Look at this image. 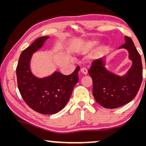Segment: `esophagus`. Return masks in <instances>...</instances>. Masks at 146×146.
<instances>
[{"mask_svg": "<svg viewBox=\"0 0 146 146\" xmlns=\"http://www.w3.org/2000/svg\"><path fill=\"white\" fill-rule=\"evenodd\" d=\"M80 71H81V73H83L84 75H86L87 73H88V71H87L86 68H82L81 70H80Z\"/></svg>", "mask_w": 146, "mask_h": 146, "instance_id": "esophagus-1", "label": "esophagus"}]
</instances>
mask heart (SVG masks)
<instances>
[{"label": "heart", "instance_id": "1", "mask_svg": "<svg viewBox=\"0 0 146 146\" xmlns=\"http://www.w3.org/2000/svg\"><path fill=\"white\" fill-rule=\"evenodd\" d=\"M95 41L90 42L88 43V44H87V46H88V47H90V46H93V45H95Z\"/></svg>", "mask_w": 146, "mask_h": 146}]
</instances>
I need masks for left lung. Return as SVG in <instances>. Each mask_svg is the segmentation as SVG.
Segmentation results:
<instances>
[{"label": "left lung", "mask_w": 146, "mask_h": 146, "mask_svg": "<svg viewBox=\"0 0 146 146\" xmlns=\"http://www.w3.org/2000/svg\"><path fill=\"white\" fill-rule=\"evenodd\" d=\"M119 48L128 51L132 64L123 76L115 74L106 68L105 57L92 63L88 73L93 80V95L99 104L106 108H117L135 98L143 79L141 58L130 37Z\"/></svg>", "instance_id": "8db88e82"}]
</instances>
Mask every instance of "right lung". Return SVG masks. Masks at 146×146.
<instances>
[{
	"label": "right lung",
	"mask_w": 146,
	"mask_h": 146,
	"mask_svg": "<svg viewBox=\"0 0 146 146\" xmlns=\"http://www.w3.org/2000/svg\"><path fill=\"white\" fill-rule=\"evenodd\" d=\"M48 36L38 38L22 52L16 67L18 87L22 98L31 109L44 115H53L62 110L79 81L77 66L73 73L64 75L55 71L49 76L37 78L30 68L32 55L44 44Z\"/></svg>",
	"instance_id": "right-lung-1"
}]
</instances>
